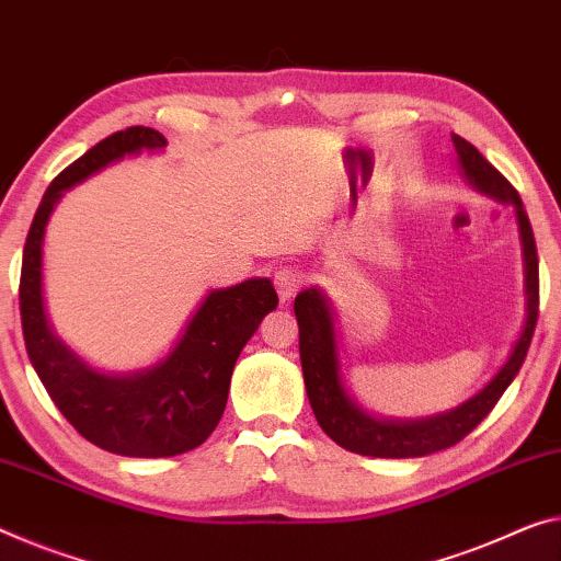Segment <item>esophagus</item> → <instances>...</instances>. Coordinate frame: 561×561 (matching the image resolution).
<instances>
[{
  "label": "esophagus",
  "mask_w": 561,
  "mask_h": 561,
  "mask_svg": "<svg viewBox=\"0 0 561 561\" xmlns=\"http://www.w3.org/2000/svg\"><path fill=\"white\" fill-rule=\"evenodd\" d=\"M273 283H275V290H278L280 300L286 304V300H290L300 290V273L296 268H288V265H286V268L275 271Z\"/></svg>",
  "instance_id": "esophagus-1"
}]
</instances>
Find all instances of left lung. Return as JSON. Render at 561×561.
Masks as SVG:
<instances>
[{"instance_id": "left-lung-1", "label": "left lung", "mask_w": 561, "mask_h": 561, "mask_svg": "<svg viewBox=\"0 0 561 561\" xmlns=\"http://www.w3.org/2000/svg\"><path fill=\"white\" fill-rule=\"evenodd\" d=\"M456 160H459L461 175L473 191L491 197V201L510 205L514 210L516 230L522 243L524 265V323L522 331L512 343V351L502 368L491 376L484 389H479L467 401L449 411L434 413L421 419H386L366 411L353 399L346 378H343L341 360V333L331 300L318 286L300 290L296 296L298 318V348L300 366H304L306 393L316 421L335 444L346 451L360 456H378V459H416L449 446L459 444L469 431L477 428L496 407L502 393L510 389L514 376L527 358L534 325L539 316V261L534 232L529 226L527 210H524L519 193L514 191L510 180L499 172L471 142L459 135H451Z\"/></svg>"}]
</instances>
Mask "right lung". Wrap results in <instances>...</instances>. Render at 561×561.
<instances>
[{
	"instance_id": "add662e5",
	"label": "right lung",
	"mask_w": 561,
	"mask_h": 561,
	"mask_svg": "<svg viewBox=\"0 0 561 561\" xmlns=\"http://www.w3.org/2000/svg\"><path fill=\"white\" fill-rule=\"evenodd\" d=\"M168 140L152 127H127L94 145L51 180L34 213L22 255L20 310L24 346L49 399L100 449L162 459L201 446L226 411L240 351L278 306L271 278L208 290L165 356L152 366L105 374L77 356L51 329L45 306V232L57 203L94 172L140 152H162Z\"/></svg>"
}]
</instances>
